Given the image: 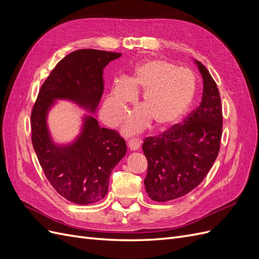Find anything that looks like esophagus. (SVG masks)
<instances>
[{
	"label": "esophagus",
	"instance_id": "1",
	"mask_svg": "<svg viewBox=\"0 0 259 259\" xmlns=\"http://www.w3.org/2000/svg\"><path fill=\"white\" fill-rule=\"evenodd\" d=\"M140 145H142V142L138 139H132L128 142V148L131 149V151H136L139 149Z\"/></svg>",
	"mask_w": 259,
	"mask_h": 259
}]
</instances>
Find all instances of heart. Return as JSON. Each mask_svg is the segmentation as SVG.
Instances as JSON below:
<instances>
[{
    "label": "heart",
    "instance_id": "obj_1",
    "mask_svg": "<svg viewBox=\"0 0 259 259\" xmlns=\"http://www.w3.org/2000/svg\"><path fill=\"white\" fill-rule=\"evenodd\" d=\"M127 92L115 91L106 107L115 122L127 114L132 95H139V105L125 132L135 134L154 122L156 127L174 124L190 107L195 94V77L190 70L179 68L164 59H149L136 67L132 77L124 82Z\"/></svg>",
    "mask_w": 259,
    "mask_h": 259
}]
</instances>
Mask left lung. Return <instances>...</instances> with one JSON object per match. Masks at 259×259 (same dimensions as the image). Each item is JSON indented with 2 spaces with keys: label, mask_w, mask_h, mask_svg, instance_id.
Wrapping results in <instances>:
<instances>
[{
  "label": "left lung",
  "mask_w": 259,
  "mask_h": 259,
  "mask_svg": "<svg viewBox=\"0 0 259 259\" xmlns=\"http://www.w3.org/2000/svg\"><path fill=\"white\" fill-rule=\"evenodd\" d=\"M203 79L200 106L182 125L148 137L143 150L148 161L144 180L149 198L166 202L189 193L207 175L217 158L223 132L221 95L213 77L193 60Z\"/></svg>",
  "instance_id": "obj_1"
}]
</instances>
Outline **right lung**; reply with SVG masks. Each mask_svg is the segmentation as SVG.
Segmentation results:
<instances>
[{"instance_id":"1","label":"right lung","mask_w":259,"mask_h":259,"mask_svg":"<svg viewBox=\"0 0 259 259\" xmlns=\"http://www.w3.org/2000/svg\"><path fill=\"white\" fill-rule=\"evenodd\" d=\"M120 56L98 50L70 53L43 83L31 113L32 145L44 174L61 197L75 204H92L106 197L111 171L126 153V144L90 114L82 116L73 140L55 143L49 113L56 100H68L95 114L104 92V69Z\"/></svg>"}]
</instances>
